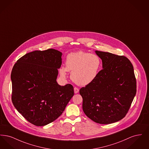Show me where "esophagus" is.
Listing matches in <instances>:
<instances>
[{"label":"esophagus","instance_id":"esophagus-1","mask_svg":"<svg viewBox=\"0 0 149 149\" xmlns=\"http://www.w3.org/2000/svg\"><path fill=\"white\" fill-rule=\"evenodd\" d=\"M74 93H75V94H77V93H78L79 92V89H78V88H76V87H75L74 88Z\"/></svg>","mask_w":149,"mask_h":149}]
</instances>
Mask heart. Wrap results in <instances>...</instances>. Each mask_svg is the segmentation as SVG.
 <instances>
[{
	"label": "heart",
	"instance_id": "heart-1",
	"mask_svg": "<svg viewBox=\"0 0 149 149\" xmlns=\"http://www.w3.org/2000/svg\"><path fill=\"white\" fill-rule=\"evenodd\" d=\"M102 65V60L98 55L83 51L69 54L66 60V66L60 70L63 77L71 72V78L77 84L85 86L92 83L97 78Z\"/></svg>",
	"mask_w": 149,
	"mask_h": 149
}]
</instances>
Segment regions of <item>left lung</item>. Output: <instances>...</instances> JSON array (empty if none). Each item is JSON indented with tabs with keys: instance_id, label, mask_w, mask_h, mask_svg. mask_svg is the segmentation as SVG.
<instances>
[{
	"instance_id": "obj_1",
	"label": "left lung",
	"mask_w": 149,
	"mask_h": 149,
	"mask_svg": "<svg viewBox=\"0 0 149 149\" xmlns=\"http://www.w3.org/2000/svg\"><path fill=\"white\" fill-rule=\"evenodd\" d=\"M103 69L92 83L80 89L85 115L100 124H109L124 118L136 93L132 64L126 57L95 51Z\"/></svg>"
}]
</instances>
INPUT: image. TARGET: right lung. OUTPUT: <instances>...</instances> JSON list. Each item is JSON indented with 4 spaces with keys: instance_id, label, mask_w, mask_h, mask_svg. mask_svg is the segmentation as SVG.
Segmentation results:
<instances>
[{
    "instance_id": "right-lung-1",
    "label": "right lung",
    "mask_w": 149,
    "mask_h": 149,
    "mask_svg": "<svg viewBox=\"0 0 149 149\" xmlns=\"http://www.w3.org/2000/svg\"><path fill=\"white\" fill-rule=\"evenodd\" d=\"M62 55L52 49L32 51L18 59L12 69L13 104L37 126L56 120L74 95L72 85L61 86L57 82Z\"/></svg>"
}]
</instances>
